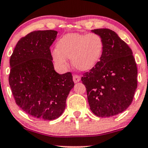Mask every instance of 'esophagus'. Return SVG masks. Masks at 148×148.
I'll list each match as a JSON object with an SVG mask.
<instances>
[{
  "instance_id": "esophagus-1",
  "label": "esophagus",
  "mask_w": 148,
  "mask_h": 148,
  "mask_svg": "<svg viewBox=\"0 0 148 148\" xmlns=\"http://www.w3.org/2000/svg\"><path fill=\"white\" fill-rule=\"evenodd\" d=\"M80 80H81V76L78 75V74H74V76H73V81H74V83L79 82Z\"/></svg>"
}]
</instances>
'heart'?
Listing matches in <instances>:
<instances>
[{"mask_svg":"<svg viewBox=\"0 0 148 148\" xmlns=\"http://www.w3.org/2000/svg\"><path fill=\"white\" fill-rule=\"evenodd\" d=\"M102 48L101 39L96 34H68L58 42L57 50L52 52V57L60 67H65L67 58H72V63L76 69L88 70L98 62Z\"/></svg>","mask_w":148,"mask_h":148,"instance_id":"1","label":"heart"}]
</instances>
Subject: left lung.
I'll return each instance as SVG.
<instances>
[{
    "label": "left lung",
    "instance_id": "1",
    "mask_svg": "<svg viewBox=\"0 0 148 148\" xmlns=\"http://www.w3.org/2000/svg\"><path fill=\"white\" fill-rule=\"evenodd\" d=\"M103 45L99 60L81 81L87 92L90 108L98 117L122 113L132 103L137 88V66L132 49L113 30H92Z\"/></svg>",
    "mask_w": 148,
    "mask_h": 148
}]
</instances>
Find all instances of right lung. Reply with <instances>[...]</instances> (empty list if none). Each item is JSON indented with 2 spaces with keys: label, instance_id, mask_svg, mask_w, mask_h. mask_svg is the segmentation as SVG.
<instances>
[{
  "label": "right lung",
  "instance_id": "1",
  "mask_svg": "<svg viewBox=\"0 0 148 148\" xmlns=\"http://www.w3.org/2000/svg\"><path fill=\"white\" fill-rule=\"evenodd\" d=\"M58 32L35 30L21 37L10 57L9 84L15 102L35 118L60 116L74 86L70 72L59 74L53 67L50 47Z\"/></svg>",
  "mask_w": 148,
  "mask_h": 148
}]
</instances>
